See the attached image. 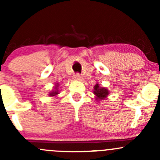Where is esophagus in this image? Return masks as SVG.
Instances as JSON below:
<instances>
[{"instance_id": "obj_1", "label": "esophagus", "mask_w": 160, "mask_h": 160, "mask_svg": "<svg viewBox=\"0 0 160 160\" xmlns=\"http://www.w3.org/2000/svg\"><path fill=\"white\" fill-rule=\"evenodd\" d=\"M82 77L80 75V73H77L73 76V79L75 80H81Z\"/></svg>"}]
</instances>
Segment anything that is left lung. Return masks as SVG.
<instances>
[{
	"instance_id": "1",
	"label": "left lung",
	"mask_w": 160,
	"mask_h": 160,
	"mask_svg": "<svg viewBox=\"0 0 160 160\" xmlns=\"http://www.w3.org/2000/svg\"><path fill=\"white\" fill-rule=\"evenodd\" d=\"M93 93L96 95V99L98 101H101V100L104 99L108 95L109 92L106 88H102V87H99V85L97 83L94 86V91H93Z\"/></svg>"
}]
</instances>
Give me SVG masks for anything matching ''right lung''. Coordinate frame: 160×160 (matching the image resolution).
<instances>
[{"label": "right lung", "instance_id": "obj_1", "mask_svg": "<svg viewBox=\"0 0 160 160\" xmlns=\"http://www.w3.org/2000/svg\"><path fill=\"white\" fill-rule=\"evenodd\" d=\"M55 90H53L52 92H51V93H50V96H55V95H56V94H58V90H57V89H58V86H56V88H55Z\"/></svg>", "mask_w": 160, "mask_h": 160}]
</instances>
